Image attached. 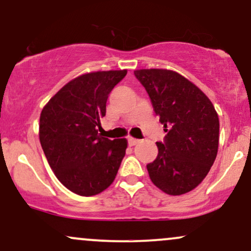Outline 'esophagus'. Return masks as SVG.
Returning <instances> with one entry per match:
<instances>
[{
	"instance_id": "34e87169",
	"label": "esophagus",
	"mask_w": 251,
	"mask_h": 251,
	"mask_svg": "<svg viewBox=\"0 0 251 251\" xmlns=\"http://www.w3.org/2000/svg\"><path fill=\"white\" fill-rule=\"evenodd\" d=\"M138 143H139V139L133 138V137H130V138H128V145H130V147H134V145L138 144Z\"/></svg>"
}]
</instances>
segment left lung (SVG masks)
I'll return each mask as SVG.
<instances>
[{"instance_id": "1", "label": "left lung", "mask_w": 251, "mask_h": 251, "mask_svg": "<svg viewBox=\"0 0 251 251\" xmlns=\"http://www.w3.org/2000/svg\"><path fill=\"white\" fill-rule=\"evenodd\" d=\"M144 85L167 136L156 143L158 155L148 173L157 188L169 195L193 191L210 172L218 152L219 118L199 88L167 69L134 71Z\"/></svg>"}]
</instances>
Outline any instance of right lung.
<instances>
[{"label": "right lung", "mask_w": 251, "mask_h": 251, "mask_svg": "<svg viewBox=\"0 0 251 251\" xmlns=\"http://www.w3.org/2000/svg\"><path fill=\"white\" fill-rule=\"evenodd\" d=\"M127 70L94 71L68 82L40 114L41 148L56 177L69 191L92 197L108 188L125 156L127 140L98 133L109 93Z\"/></svg>", "instance_id": "right-lung-1"}]
</instances>
